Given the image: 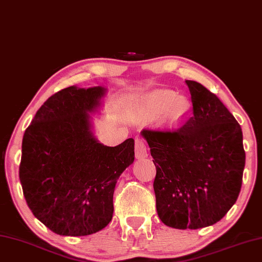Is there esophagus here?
<instances>
[{"instance_id":"34e87169","label":"esophagus","mask_w":262,"mask_h":262,"mask_svg":"<svg viewBox=\"0 0 262 262\" xmlns=\"http://www.w3.org/2000/svg\"><path fill=\"white\" fill-rule=\"evenodd\" d=\"M147 146L146 142H144L143 139L136 138L135 139V156L136 159H143V157H147Z\"/></svg>"}]
</instances>
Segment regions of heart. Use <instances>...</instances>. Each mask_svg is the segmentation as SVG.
Wrapping results in <instances>:
<instances>
[{"mask_svg":"<svg viewBox=\"0 0 262 262\" xmlns=\"http://www.w3.org/2000/svg\"><path fill=\"white\" fill-rule=\"evenodd\" d=\"M191 111V102L184 95L171 90H155L136 99L132 103L130 115L136 120H152L168 127L183 123Z\"/></svg>","mask_w":262,"mask_h":262,"instance_id":"1","label":"heart"}]
</instances>
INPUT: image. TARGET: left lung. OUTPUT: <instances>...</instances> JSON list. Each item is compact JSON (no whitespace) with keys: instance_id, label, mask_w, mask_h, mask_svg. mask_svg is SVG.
Returning a JSON list of instances; mask_svg holds the SVG:
<instances>
[{"instance_id":"1","label":"left lung","mask_w":262,"mask_h":262,"mask_svg":"<svg viewBox=\"0 0 262 262\" xmlns=\"http://www.w3.org/2000/svg\"><path fill=\"white\" fill-rule=\"evenodd\" d=\"M188 85L192 115L177 129H148L142 136L156 167L157 214L165 225L197 230L213 225L239 196L245 168L242 127L214 93Z\"/></svg>"}]
</instances>
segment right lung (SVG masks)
<instances>
[{"instance_id":"1","label":"right lung","mask_w":262,"mask_h":262,"mask_svg":"<svg viewBox=\"0 0 262 262\" xmlns=\"http://www.w3.org/2000/svg\"><path fill=\"white\" fill-rule=\"evenodd\" d=\"M105 89L68 87L37 111L22 141L19 181L35 217L60 235L82 236L108 225L116 181L134 162V140L99 143L89 112Z\"/></svg>"}]
</instances>
